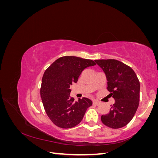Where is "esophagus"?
I'll list each match as a JSON object with an SVG mask.
<instances>
[{"label": "esophagus", "instance_id": "1", "mask_svg": "<svg viewBox=\"0 0 158 158\" xmlns=\"http://www.w3.org/2000/svg\"><path fill=\"white\" fill-rule=\"evenodd\" d=\"M93 104L94 105H96V106H98V105L100 104V102L97 101V100H94V101H93Z\"/></svg>", "mask_w": 158, "mask_h": 158}]
</instances>
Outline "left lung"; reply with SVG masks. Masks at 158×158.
Masks as SVG:
<instances>
[{
	"instance_id": "8db88e82",
	"label": "left lung",
	"mask_w": 158,
	"mask_h": 158,
	"mask_svg": "<svg viewBox=\"0 0 158 158\" xmlns=\"http://www.w3.org/2000/svg\"><path fill=\"white\" fill-rule=\"evenodd\" d=\"M95 62L106 74L107 89L114 99L109 112L102 115L101 120L108 127L122 128L132 120L139 105V80L135 71L121 61L101 59Z\"/></svg>"
}]
</instances>
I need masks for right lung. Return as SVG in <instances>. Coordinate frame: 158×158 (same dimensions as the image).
Segmentation results:
<instances>
[{
    "label": "right lung",
    "instance_id": "right-lung-1",
    "mask_svg": "<svg viewBox=\"0 0 158 158\" xmlns=\"http://www.w3.org/2000/svg\"><path fill=\"white\" fill-rule=\"evenodd\" d=\"M96 64L92 60L74 56L56 59L46 69L42 78L41 98L47 116L62 128H73L81 122L87 109L92 105L88 98L74 102L70 85L76 83L82 72Z\"/></svg>",
    "mask_w": 158,
    "mask_h": 158
}]
</instances>
